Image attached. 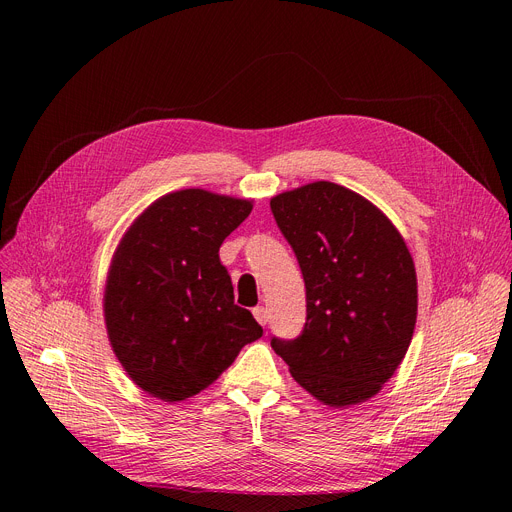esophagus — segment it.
<instances>
[{
	"mask_svg": "<svg viewBox=\"0 0 512 512\" xmlns=\"http://www.w3.org/2000/svg\"><path fill=\"white\" fill-rule=\"evenodd\" d=\"M253 315H255V319L259 321L261 326L267 324V309H265V307H255V309H253Z\"/></svg>",
	"mask_w": 512,
	"mask_h": 512,
	"instance_id": "1",
	"label": "esophagus"
}]
</instances>
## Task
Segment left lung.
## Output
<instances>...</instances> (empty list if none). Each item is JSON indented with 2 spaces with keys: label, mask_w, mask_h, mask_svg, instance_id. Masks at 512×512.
<instances>
[{
  "label": "left lung",
  "mask_w": 512,
  "mask_h": 512,
  "mask_svg": "<svg viewBox=\"0 0 512 512\" xmlns=\"http://www.w3.org/2000/svg\"><path fill=\"white\" fill-rule=\"evenodd\" d=\"M270 205L307 288L303 334L274 338L272 348L319 402L361 405L384 388L413 340L417 274L407 242L380 207L328 180Z\"/></svg>",
  "instance_id": "left-lung-1"
}]
</instances>
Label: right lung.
I'll use <instances>...</instances> for the list:
<instances>
[{"label":"right lung","mask_w":512,"mask_h":512,"mask_svg":"<svg viewBox=\"0 0 512 512\" xmlns=\"http://www.w3.org/2000/svg\"><path fill=\"white\" fill-rule=\"evenodd\" d=\"M251 209V199L182 188L155 199L120 238L103 317L114 355L143 392L191 398L261 338L251 311L234 305L220 261L224 238Z\"/></svg>","instance_id":"add662e5"}]
</instances>
